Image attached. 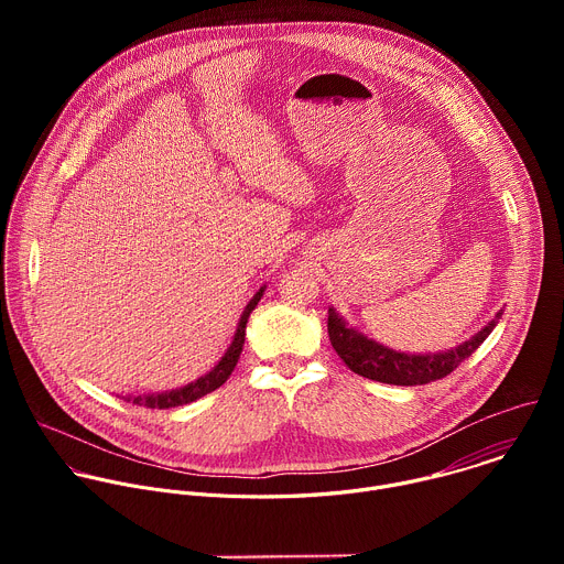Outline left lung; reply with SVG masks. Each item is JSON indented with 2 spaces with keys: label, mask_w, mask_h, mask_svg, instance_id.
Here are the masks:
<instances>
[{
  "label": "left lung",
  "mask_w": 564,
  "mask_h": 564,
  "mask_svg": "<svg viewBox=\"0 0 564 564\" xmlns=\"http://www.w3.org/2000/svg\"><path fill=\"white\" fill-rule=\"evenodd\" d=\"M500 314L502 312H498V318ZM498 318H494L485 330H479L473 339L464 341L455 350L440 352V355H404V352L383 348L366 339L364 335L355 333L352 328H348L333 307L328 310V335H330L333 348L352 372L381 383L422 386V383L444 379L464 359H468L479 348V344L491 335Z\"/></svg>",
  "instance_id": "left-lung-1"
}]
</instances>
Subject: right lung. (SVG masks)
Masks as SVG:
<instances>
[{"label": "right lung", "mask_w": 564, "mask_h": 564, "mask_svg": "<svg viewBox=\"0 0 564 564\" xmlns=\"http://www.w3.org/2000/svg\"><path fill=\"white\" fill-rule=\"evenodd\" d=\"M261 294H263V290L257 292V296L248 303L243 316H240V324H238V330H236V335H234V341H231L229 350L225 352V357L218 361V366H216L209 375L196 379L194 383H189V386H185V388H181V390H172V392H163V394H147V397H124V399H127V401H133L135 406H147V409H174V406L189 404V401H196V399H200L203 394H207V392L220 388V386L227 381V377L231 375V370L236 368V364H238L240 350H243V344H246V324H248V316H250V312L257 307V303L261 301Z\"/></svg>", "instance_id": "right-lung-1"}]
</instances>
